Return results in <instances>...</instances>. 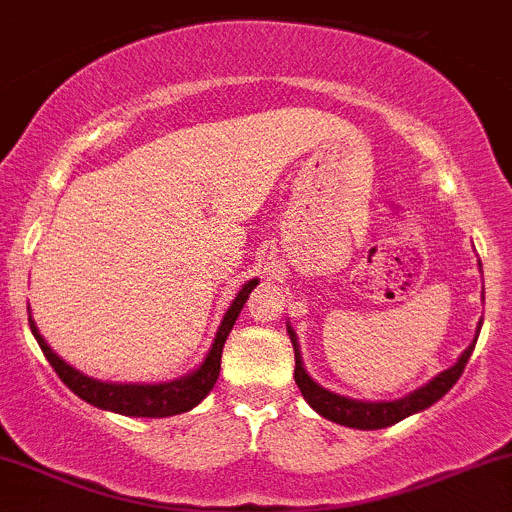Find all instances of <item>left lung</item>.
<instances>
[{
    "label": "left lung",
    "mask_w": 512,
    "mask_h": 512,
    "mask_svg": "<svg viewBox=\"0 0 512 512\" xmlns=\"http://www.w3.org/2000/svg\"><path fill=\"white\" fill-rule=\"evenodd\" d=\"M478 267H481V260H478ZM481 324L483 321H478L476 336H473L469 348L459 355V360H456L451 368L441 370V373L434 375L429 383L417 387V390H412L410 395L400 397V400L370 402V400H353V397L338 395V392L326 390L324 385L316 383V380L306 373L304 360H301L297 333H294V328L289 326V321H287V333H289V338H292L294 360H297V365H294V380H297L304 400L309 402V405L314 407L321 417L331 419V422L343 424V427H351V429L392 427V424L402 422V419L410 417V414H417V412L427 410V407H432L434 402H439L441 397H444L446 392L456 385V380H459L461 373H464L466 363H469L473 348H476L478 333H481Z\"/></svg>",
    "instance_id": "left-lung-1"
}]
</instances>
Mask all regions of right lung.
I'll use <instances>...</instances> for the list:
<instances>
[{
	"instance_id": "1",
	"label": "right lung",
	"mask_w": 512,
	"mask_h": 512,
	"mask_svg": "<svg viewBox=\"0 0 512 512\" xmlns=\"http://www.w3.org/2000/svg\"><path fill=\"white\" fill-rule=\"evenodd\" d=\"M257 284H260L257 277L245 282L240 292L235 294V299L230 301L228 311H225L223 319H220L211 348H208L201 365H198L196 370H191V373L181 375V378L166 380V383H105V380L90 378V375L73 368L71 363H66L61 355L48 346L46 338L39 333L36 321L31 319V314L29 324L31 333H34V338L39 341L41 351L48 358V363H51V368L56 370L58 378L71 387L80 400L98 407V410L125 414V417H171V414L188 412L196 405H201V402L206 400L208 392L213 390L220 373V355H223L225 338L233 331L242 306H245L247 297H250V292Z\"/></svg>"
}]
</instances>
